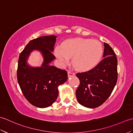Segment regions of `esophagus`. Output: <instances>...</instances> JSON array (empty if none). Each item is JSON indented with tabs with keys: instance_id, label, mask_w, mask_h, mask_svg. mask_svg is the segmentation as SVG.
I'll list each match as a JSON object with an SVG mask.
<instances>
[{
	"instance_id": "obj_1",
	"label": "esophagus",
	"mask_w": 133,
	"mask_h": 133,
	"mask_svg": "<svg viewBox=\"0 0 133 133\" xmlns=\"http://www.w3.org/2000/svg\"><path fill=\"white\" fill-rule=\"evenodd\" d=\"M75 74L73 72H71V71H68V77H73V76H74Z\"/></svg>"
}]
</instances>
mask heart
<instances>
[{
	"instance_id": "1",
	"label": "heart",
	"mask_w": 133,
	"mask_h": 133,
	"mask_svg": "<svg viewBox=\"0 0 133 133\" xmlns=\"http://www.w3.org/2000/svg\"><path fill=\"white\" fill-rule=\"evenodd\" d=\"M103 47L97 41L90 39L75 38L64 41L61 48L55 49V55L62 64L68 63L72 58V66L79 71L91 70L100 62Z\"/></svg>"
}]
</instances>
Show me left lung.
Masks as SVG:
<instances>
[{"mask_svg":"<svg viewBox=\"0 0 133 133\" xmlns=\"http://www.w3.org/2000/svg\"><path fill=\"white\" fill-rule=\"evenodd\" d=\"M104 58L94 68L78 72L80 84L76 91L81 105L95 108L102 104L111 95L118 79L117 58L109 45L104 43Z\"/></svg>","mask_w":133,"mask_h":133,"instance_id":"obj_1","label":"left lung"}]
</instances>
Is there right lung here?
<instances>
[{
  "mask_svg": "<svg viewBox=\"0 0 133 133\" xmlns=\"http://www.w3.org/2000/svg\"><path fill=\"white\" fill-rule=\"evenodd\" d=\"M55 35L44 36L30 41L20 54L17 79L24 97L34 106L44 108L54 102L58 96V87L67 79L65 70L58 69L49 63L55 58L52 51L56 42ZM34 49L41 51L44 62L41 68H32L26 60Z\"/></svg>",
  "mask_w": 133,
  "mask_h": 133,
  "instance_id": "add662e5",
  "label": "right lung"
}]
</instances>
